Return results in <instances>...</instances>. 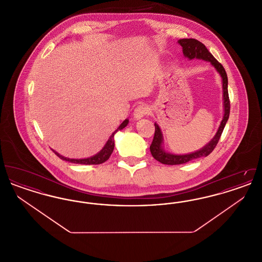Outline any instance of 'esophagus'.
I'll list each match as a JSON object with an SVG mask.
<instances>
[{"mask_svg": "<svg viewBox=\"0 0 262 262\" xmlns=\"http://www.w3.org/2000/svg\"><path fill=\"white\" fill-rule=\"evenodd\" d=\"M148 113V108L145 105H138L133 114L135 120H140Z\"/></svg>", "mask_w": 262, "mask_h": 262, "instance_id": "obj_1", "label": "esophagus"}]
</instances>
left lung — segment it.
<instances>
[{"label":"left lung","mask_w":262,"mask_h":262,"mask_svg":"<svg viewBox=\"0 0 262 262\" xmlns=\"http://www.w3.org/2000/svg\"><path fill=\"white\" fill-rule=\"evenodd\" d=\"M178 43L182 46L183 48V54L185 58L188 60L192 59H199V60H203L206 62H209L212 66L215 68L217 73L220 75L222 78V88H223V108H224V115L223 119L220 123V125L218 127V130L216 135L212 138L211 140L205 144L202 148L200 150H196L191 153L187 154H173L170 152H167L164 149V138H163V134L160 126L157 123H155V134L153 137V141L150 145V152L154 159L159 161L165 165H180V164H185V163L189 162L191 160L201 158V157H206L208 156L212 151L217 145L220 137L223 133L226 123L229 119L230 115V100H229V94H228V77L227 74L225 72L223 66L218 62L207 48L205 47L204 44H202L199 40L192 39V38H185V39H180L178 40Z\"/></svg>","instance_id":"8db88e82"}]
</instances>
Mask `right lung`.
<instances>
[{"label": "right lung", "instance_id": "right-lung-1", "mask_svg": "<svg viewBox=\"0 0 262 262\" xmlns=\"http://www.w3.org/2000/svg\"><path fill=\"white\" fill-rule=\"evenodd\" d=\"M128 119H125V121L118 126V128L113 133L111 137H109V139L107 140V142L105 143V145L103 146V148L100 150L98 153H96L95 155L88 157V158H82V159H74V158H68L61 155L60 153H58L57 151L53 150L55 152V154L62 160L68 161V162L75 163V164H81V165H98L102 163L107 161L109 159V157L112 154L113 150L115 147V140H114V136L116 135L117 132L125 128V126L128 124Z\"/></svg>", "mask_w": 262, "mask_h": 262}]
</instances>
